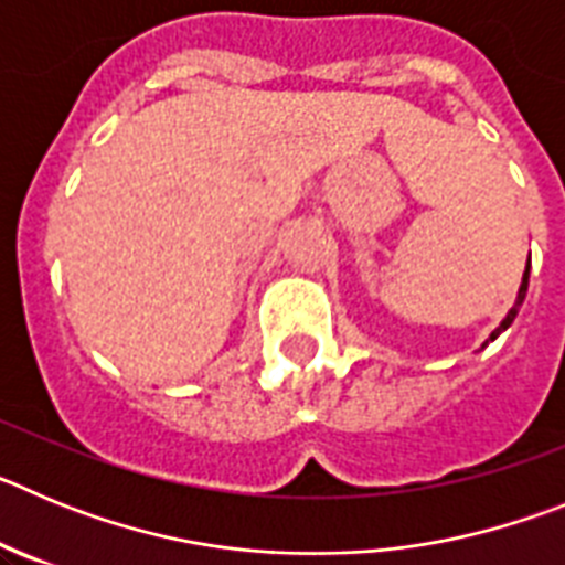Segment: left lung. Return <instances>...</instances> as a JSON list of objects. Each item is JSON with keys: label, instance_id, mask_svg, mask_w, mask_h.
Instances as JSON below:
<instances>
[{"label": "left lung", "instance_id": "left-lung-1", "mask_svg": "<svg viewBox=\"0 0 565 565\" xmlns=\"http://www.w3.org/2000/svg\"><path fill=\"white\" fill-rule=\"evenodd\" d=\"M526 288H529V266H526V274H523V282H521V291H518V302H515V308H512V311L507 313V319H503L501 326H498V331L492 333V337H489V339H498V333H501V331H507V328L512 326V319L518 317V306H521V302H523V297H526Z\"/></svg>", "mask_w": 565, "mask_h": 565}]
</instances>
